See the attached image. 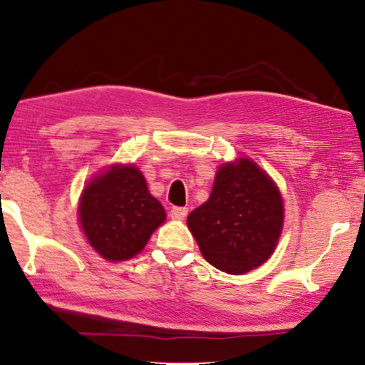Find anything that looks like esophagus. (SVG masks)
<instances>
[{"mask_svg": "<svg viewBox=\"0 0 365 365\" xmlns=\"http://www.w3.org/2000/svg\"><path fill=\"white\" fill-rule=\"evenodd\" d=\"M187 215V208H182V207H174L170 210V217L174 218V220H184V217Z\"/></svg>", "mask_w": 365, "mask_h": 365, "instance_id": "1", "label": "esophagus"}]
</instances>
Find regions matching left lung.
<instances>
[{
    "mask_svg": "<svg viewBox=\"0 0 365 365\" xmlns=\"http://www.w3.org/2000/svg\"><path fill=\"white\" fill-rule=\"evenodd\" d=\"M284 224L277 186L250 158L218 169L207 203L187 215V227L212 267L241 275L275 251Z\"/></svg>",
    "mask_w": 365,
    "mask_h": 365,
    "instance_id": "obj_1",
    "label": "left lung"
}]
</instances>
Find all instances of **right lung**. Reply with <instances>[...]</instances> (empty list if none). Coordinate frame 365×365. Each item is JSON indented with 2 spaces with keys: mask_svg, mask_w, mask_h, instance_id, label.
<instances>
[{
  "mask_svg": "<svg viewBox=\"0 0 365 365\" xmlns=\"http://www.w3.org/2000/svg\"><path fill=\"white\" fill-rule=\"evenodd\" d=\"M78 213L90 246L110 261L138 255L165 220L164 207L133 165H115L93 179L83 190Z\"/></svg>",
  "mask_w": 365,
  "mask_h": 365,
  "instance_id": "obj_1",
  "label": "right lung"
}]
</instances>
